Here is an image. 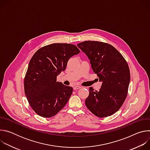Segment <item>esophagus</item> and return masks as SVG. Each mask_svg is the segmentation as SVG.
Wrapping results in <instances>:
<instances>
[{
	"label": "esophagus",
	"mask_w": 150,
	"mask_h": 150,
	"mask_svg": "<svg viewBox=\"0 0 150 150\" xmlns=\"http://www.w3.org/2000/svg\"><path fill=\"white\" fill-rule=\"evenodd\" d=\"M80 88H81V87H80V86H75V87H74V90H79V89H80Z\"/></svg>",
	"instance_id": "esophagus-1"
}]
</instances>
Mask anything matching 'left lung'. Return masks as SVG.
I'll return each instance as SVG.
<instances>
[{
  "mask_svg": "<svg viewBox=\"0 0 150 150\" xmlns=\"http://www.w3.org/2000/svg\"><path fill=\"white\" fill-rule=\"evenodd\" d=\"M77 46L87 55L93 72L102 82L99 91L90 87L85 105L97 117L111 116L121 108L127 94L130 82L127 63L122 55L109 44L85 41Z\"/></svg>",
  "mask_w": 150,
  "mask_h": 150,
  "instance_id": "left-lung-1",
  "label": "left lung"
}]
</instances>
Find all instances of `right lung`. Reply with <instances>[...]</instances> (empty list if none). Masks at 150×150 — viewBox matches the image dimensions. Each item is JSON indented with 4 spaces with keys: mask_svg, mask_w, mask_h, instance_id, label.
Instances as JSON below:
<instances>
[{
    "mask_svg": "<svg viewBox=\"0 0 150 150\" xmlns=\"http://www.w3.org/2000/svg\"><path fill=\"white\" fill-rule=\"evenodd\" d=\"M80 53L74 45L54 43L38 49L31 59L24 79V91L33 110L51 117L68 103L73 88L56 81L69 59Z\"/></svg>",
    "mask_w": 150,
    "mask_h": 150,
    "instance_id": "obj_1",
    "label": "right lung"
}]
</instances>
